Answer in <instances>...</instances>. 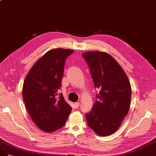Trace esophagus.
Returning a JSON list of instances; mask_svg holds the SVG:
<instances>
[{
  "mask_svg": "<svg viewBox=\"0 0 156 156\" xmlns=\"http://www.w3.org/2000/svg\"><path fill=\"white\" fill-rule=\"evenodd\" d=\"M74 106H75V108H77L79 107L80 103H79V102H76V103H75L74 104Z\"/></svg>",
  "mask_w": 156,
  "mask_h": 156,
  "instance_id": "34e87169",
  "label": "esophagus"
}]
</instances>
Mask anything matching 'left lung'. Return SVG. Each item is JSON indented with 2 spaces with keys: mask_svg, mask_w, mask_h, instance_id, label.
<instances>
[{
  "mask_svg": "<svg viewBox=\"0 0 156 156\" xmlns=\"http://www.w3.org/2000/svg\"><path fill=\"white\" fill-rule=\"evenodd\" d=\"M95 88L100 90L90 112L87 126L100 136L112 135L129 110L131 88L127 75L108 53L95 51L82 53Z\"/></svg>",
  "mask_w": 156,
  "mask_h": 156,
  "instance_id": "left-lung-1",
  "label": "left lung"
}]
</instances>
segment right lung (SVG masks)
Masks as SVG:
<instances>
[{"mask_svg":"<svg viewBox=\"0 0 156 156\" xmlns=\"http://www.w3.org/2000/svg\"><path fill=\"white\" fill-rule=\"evenodd\" d=\"M74 50L56 48L46 52L27 75L23 99L31 119L44 132L63 127L72 107L59 90L66 59Z\"/></svg>","mask_w":156,"mask_h":156,"instance_id":"obj_1","label":"right lung"}]
</instances>
